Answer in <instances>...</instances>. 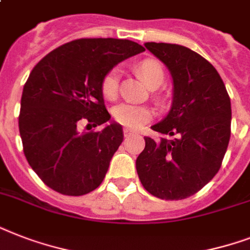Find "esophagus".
<instances>
[{"label": "esophagus", "instance_id": "1", "mask_svg": "<svg viewBox=\"0 0 250 250\" xmlns=\"http://www.w3.org/2000/svg\"><path fill=\"white\" fill-rule=\"evenodd\" d=\"M123 133H125V137H129L131 135H133V131L129 128H125L123 129Z\"/></svg>", "mask_w": 250, "mask_h": 250}]
</instances>
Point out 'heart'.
<instances>
[{
    "label": "heart",
    "mask_w": 250,
    "mask_h": 250,
    "mask_svg": "<svg viewBox=\"0 0 250 250\" xmlns=\"http://www.w3.org/2000/svg\"><path fill=\"white\" fill-rule=\"evenodd\" d=\"M137 72L141 78L145 80L152 89H157L164 83V70L157 61L145 60L137 64ZM119 79H121V71L119 68H113L102 79L101 90L106 100H115L119 89ZM114 119L125 125L128 128H140L141 125L148 123L153 118V111L145 106L133 105V104H121L118 105L113 111Z\"/></svg>",
    "instance_id": "1"
}]
</instances>
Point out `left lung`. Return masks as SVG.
Returning <instances> with one entry per match:
<instances>
[{
	"instance_id": "obj_1",
	"label": "left lung",
	"mask_w": 250,
	"mask_h": 250,
	"mask_svg": "<svg viewBox=\"0 0 250 250\" xmlns=\"http://www.w3.org/2000/svg\"><path fill=\"white\" fill-rule=\"evenodd\" d=\"M172 78V102L166 117L152 125L161 140L144 137L137 175L149 193L183 200L205 187L221 168L231 136V101L210 62L176 44L145 42Z\"/></svg>"
}]
</instances>
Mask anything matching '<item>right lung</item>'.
<instances>
[{"instance_id": "add662e5", "label": "right lung", "mask_w": 250, "mask_h": 250, "mask_svg": "<svg viewBox=\"0 0 250 250\" xmlns=\"http://www.w3.org/2000/svg\"><path fill=\"white\" fill-rule=\"evenodd\" d=\"M145 52L121 39H79L42 58L25 82L21 100L19 132L23 152L39 178L62 194L82 196L105 178L123 141V129L111 121L101 90L102 79L122 61ZM102 131L84 133L79 122Z\"/></svg>"}]
</instances>
